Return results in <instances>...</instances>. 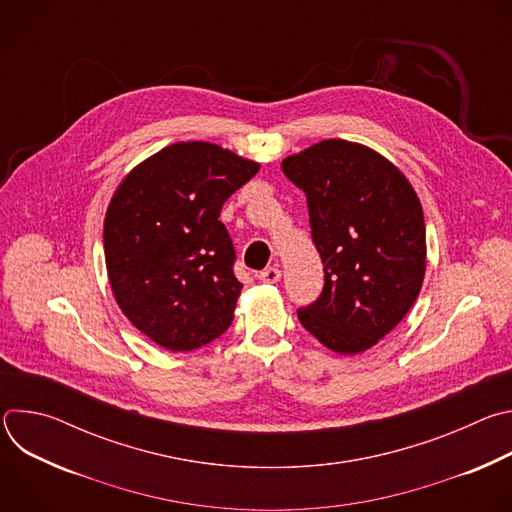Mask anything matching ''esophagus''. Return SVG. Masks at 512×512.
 I'll list each match as a JSON object with an SVG mask.
<instances>
[{"instance_id": "34e87169", "label": "esophagus", "mask_w": 512, "mask_h": 512, "mask_svg": "<svg viewBox=\"0 0 512 512\" xmlns=\"http://www.w3.org/2000/svg\"><path fill=\"white\" fill-rule=\"evenodd\" d=\"M257 277L263 281V283H277L281 279V271L277 267H267L263 271L257 273Z\"/></svg>"}]
</instances>
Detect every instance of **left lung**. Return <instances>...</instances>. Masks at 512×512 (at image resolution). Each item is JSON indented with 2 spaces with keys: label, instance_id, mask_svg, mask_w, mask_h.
I'll list each match as a JSON object with an SVG mask.
<instances>
[{
  "label": "left lung",
  "instance_id": "8db88e82",
  "mask_svg": "<svg viewBox=\"0 0 512 512\" xmlns=\"http://www.w3.org/2000/svg\"><path fill=\"white\" fill-rule=\"evenodd\" d=\"M306 194L324 265L320 298L298 310L324 346L356 354L411 310L425 275V223L407 178L367 145L324 139L281 162Z\"/></svg>",
  "mask_w": 512,
  "mask_h": 512
}]
</instances>
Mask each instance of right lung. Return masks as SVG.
<instances>
[{"mask_svg": "<svg viewBox=\"0 0 512 512\" xmlns=\"http://www.w3.org/2000/svg\"><path fill=\"white\" fill-rule=\"evenodd\" d=\"M259 164L206 141H182L141 162L107 208L103 245L115 300L156 344L186 352L233 322L243 283L218 221Z\"/></svg>", "mask_w": 512, "mask_h": 512, "instance_id": "right-lung-1", "label": "right lung"}]
</instances>
